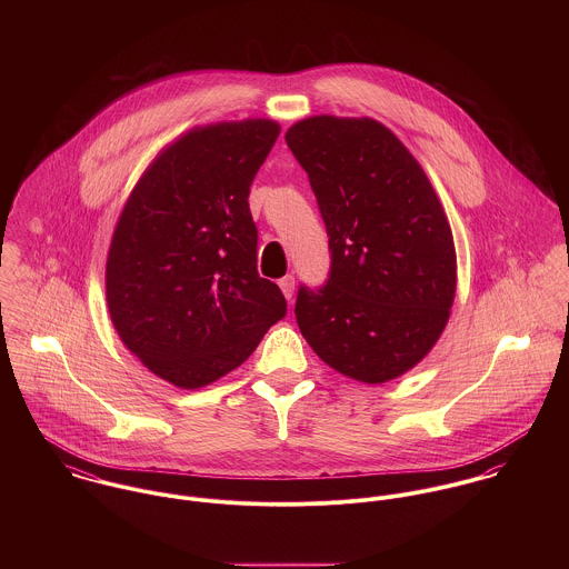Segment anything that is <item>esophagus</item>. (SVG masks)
I'll return each mask as SVG.
<instances>
[{
  "label": "esophagus",
  "mask_w": 569,
  "mask_h": 569,
  "mask_svg": "<svg viewBox=\"0 0 569 569\" xmlns=\"http://www.w3.org/2000/svg\"><path fill=\"white\" fill-rule=\"evenodd\" d=\"M278 284H280V289H282L284 298H287V300H291V296H293V291H296V278L289 273V276H284Z\"/></svg>",
  "instance_id": "esophagus-1"
}]
</instances>
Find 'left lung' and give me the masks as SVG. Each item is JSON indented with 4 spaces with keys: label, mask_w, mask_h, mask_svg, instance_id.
Here are the masks:
<instances>
[{
    "label": "left lung",
    "mask_w": 569,
    "mask_h": 569,
    "mask_svg": "<svg viewBox=\"0 0 569 569\" xmlns=\"http://www.w3.org/2000/svg\"><path fill=\"white\" fill-rule=\"evenodd\" d=\"M325 219V287H300L298 326L337 372L386 383L438 341L456 298V247L420 163L372 118L313 116L284 136Z\"/></svg>",
    "instance_id": "obj_1"
}]
</instances>
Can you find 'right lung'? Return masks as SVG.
<instances>
[{
  "label": "right lung",
  "mask_w": 569,
  "mask_h": 569,
  "mask_svg": "<svg viewBox=\"0 0 569 569\" xmlns=\"http://www.w3.org/2000/svg\"><path fill=\"white\" fill-rule=\"evenodd\" d=\"M280 133L273 120L197 127L129 194L107 256V307L124 346L160 379L203 388L287 316L258 276L249 186Z\"/></svg>",
  "instance_id": "add662e5"
}]
</instances>
